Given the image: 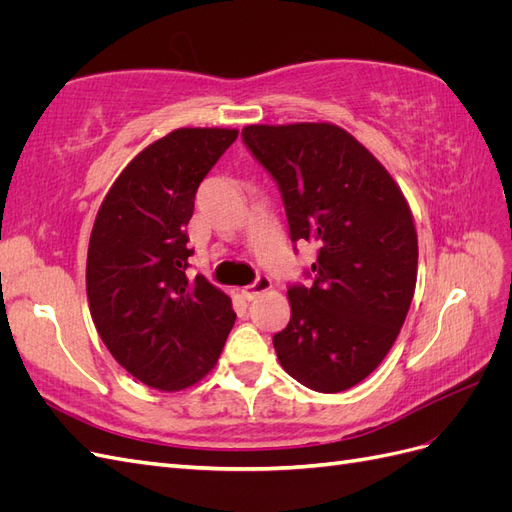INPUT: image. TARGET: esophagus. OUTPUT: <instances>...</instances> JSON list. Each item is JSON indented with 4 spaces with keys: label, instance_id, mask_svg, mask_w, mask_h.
<instances>
[{
    "label": "esophagus",
    "instance_id": "1",
    "mask_svg": "<svg viewBox=\"0 0 512 512\" xmlns=\"http://www.w3.org/2000/svg\"><path fill=\"white\" fill-rule=\"evenodd\" d=\"M271 288V280L267 275H258L256 277V282L254 284H250V286H245L243 290H241V294H243V299H247V301H252V299H256L260 292H267Z\"/></svg>",
    "mask_w": 512,
    "mask_h": 512
}]
</instances>
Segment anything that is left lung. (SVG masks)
<instances>
[{
    "label": "left lung",
    "instance_id": "1",
    "mask_svg": "<svg viewBox=\"0 0 512 512\" xmlns=\"http://www.w3.org/2000/svg\"><path fill=\"white\" fill-rule=\"evenodd\" d=\"M241 138L277 183L292 243L318 245L312 284L288 286L277 359L307 389H352L391 350L414 297L410 207L386 168L331 123L247 126Z\"/></svg>",
    "mask_w": 512,
    "mask_h": 512
}]
</instances>
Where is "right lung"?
Instances as JSON below:
<instances>
[{"mask_svg":"<svg viewBox=\"0 0 512 512\" xmlns=\"http://www.w3.org/2000/svg\"><path fill=\"white\" fill-rule=\"evenodd\" d=\"M237 130L179 128L123 168L98 211L87 252V299L115 361L151 389L207 376L237 314L203 275L190 277L188 226L200 181Z\"/></svg>","mask_w":512,"mask_h":512,"instance_id":"1","label":"right lung"}]
</instances>
